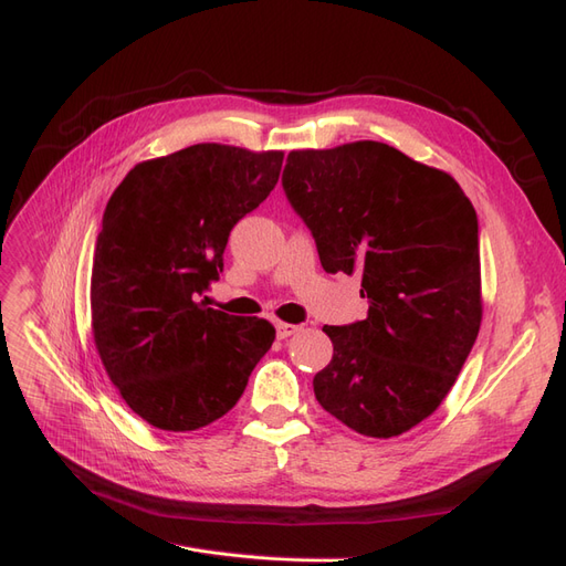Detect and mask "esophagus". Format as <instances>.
Returning a JSON list of instances; mask_svg holds the SVG:
<instances>
[{"label":"esophagus","instance_id":"34e87169","mask_svg":"<svg viewBox=\"0 0 566 566\" xmlns=\"http://www.w3.org/2000/svg\"><path fill=\"white\" fill-rule=\"evenodd\" d=\"M301 327L298 325H289V322H277V336L280 338H289L292 334H296Z\"/></svg>","mask_w":566,"mask_h":566}]
</instances>
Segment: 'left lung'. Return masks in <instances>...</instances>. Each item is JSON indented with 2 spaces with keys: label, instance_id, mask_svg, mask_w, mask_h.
I'll return each mask as SVG.
<instances>
[{
  "label": "left lung",
  "instance_id": "1",
  "mask_svg": "<svg viewBox=\"0 0 566 566\" xmlns=\"http://www.w3.org/2000/svg\"><path fill=\"white\" fill-rule=\"evenodd\" d=\"M289 203L325 272L360 274L367 317L325 327L322 408L373 439L406 433L441 406L481 327L479 220L448 172L381 142L286 158Z\"/></svg>",
  "mask_w": 566,
  "mask_h": 566
}]
</instances>
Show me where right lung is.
Wrapping results in <instances>:
<instances>
[{
  "label": "right lung",
  "mask_w": 566,
  "mask_h": 566,
  "mask_svg": "<svg viewBox=\"0 0 566 566\" xmlns=\"http://www.w3.org/2000/svg\"><path fill=\"white\" fill-rule=\"evenodd\" d=\"M282 151L193 144L142 160L106 203L92 265V334L144 422L193 431L230 412L274 342L261 317L199 301L234 224L280 180Z\"/></svg>",
  "instance_id": "add662e5"
}]
</instances>
